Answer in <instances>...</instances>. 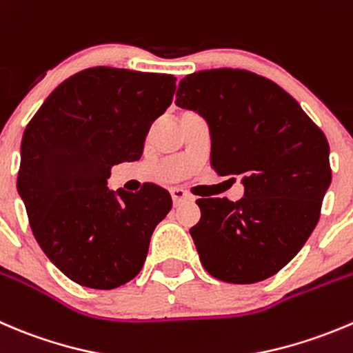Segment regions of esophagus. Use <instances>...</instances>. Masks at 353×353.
I'll return each mask as SVG.
<instances>
[{"instance_id":"esophagus-1","label":"esophagus","mask_w":353,"mask_h":353,"mask_svg":"<svg viewBox=\"0 0 353 353\" xmlns=\"http://www.w3.org/2000/svg\"><path fill=\"white\" fill-rule=\"evenodd\" d=\"M170 196H172L174 205H179L183 203V201L191 200V194L188 193V191L181 190V188H172V190H170Z\"/></svg>"}]
</instances>
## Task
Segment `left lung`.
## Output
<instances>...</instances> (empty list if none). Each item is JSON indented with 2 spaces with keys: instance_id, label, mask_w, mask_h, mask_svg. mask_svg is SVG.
<instances>
[{
  "instance_id": "obj_1",
  "label": "left lung",
  "mask_w": 353,
  "mask_h": 353,
  "mask_svg": "<svg viewBox=\"0 0 353 353\" xmlns=\"http://www.w3.org/2000/svg\"><path fill=\"white\" fill-rule=\"evenodd\" d=\"M176 105L208 122L210 165L245 188L238 201L196 200L190 234L205 271L234 285L271 278L319 221L331 184L326 136L276 82L239 68L186 75Z\"/></svg>"
}]
</instances>
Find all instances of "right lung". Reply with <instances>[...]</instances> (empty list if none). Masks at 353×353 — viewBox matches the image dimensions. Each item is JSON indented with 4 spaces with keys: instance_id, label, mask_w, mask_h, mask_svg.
<instances>
[{
    "instance_id": "1",
    "label": "right lung",
    "mask_w": 353,
    "mask_h": 353,
    "mask_svg": "<svg viewBox=\"0 0 353 353\" xmlns=\"http://www.w3.org/2000/svg\"><path fill=\"white\" fill-rule=\"evenodd\" d=\"M176 77L85 68L61 82L27 124L17 190L34 238L77 285L114 290L138 276L169 191H110V169L139 160L150 125L172 103Z\"/></svg>"
}]
</instances>
